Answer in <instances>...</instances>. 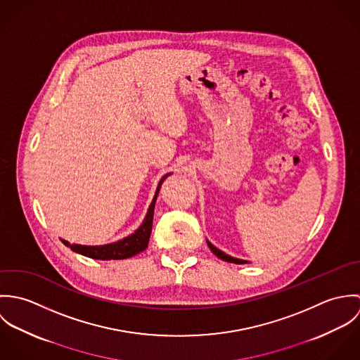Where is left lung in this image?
I'll list each match as a JSON object with an SVG mask.
<instances>
[{"label":"left lung","instance_id":"obj_1","mask_svg":"<svg viewBox=\"0 0 360 360\" xmlns=\"http://www.w3.org/2000/svg\"><path fill=\"white\" fill-rule=\"evenodd\" d=\"M206 243H207V247L210 248V251L216 255L217 257H220L221 260H226V262H230V263H237V264H244V263H248L247 260H243V259H237V257H230V255H227V254H224V252H221L220 250H217L213 244H210L207 240H206Z\"/></svg>","mask_w":360,"mask_h":360}]
</instances>
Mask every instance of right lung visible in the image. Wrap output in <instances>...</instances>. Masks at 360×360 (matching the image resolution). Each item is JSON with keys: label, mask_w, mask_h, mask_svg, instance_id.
I'll list each match as a JSON object with an SVG mask.
<instances>
[{"label": "right lung", "mask_w": 360, "mask_h": 360, "mask_svg": "<svg viewBox=\"0 0 360 360\" xmlns=\"http://www.w3.org/2000/svg\"><path fill=\"white\" fill-rule=\"evenodd\" d=\"M170 176V173L165 174L159 184L158 188L155 191L154 200L151 202V205L148 207L147 216L144 219V221L141 223V226L130 236H127L123 240H119L116 243L112 244H106V245H77V244H69L68 241L62 240V243L69 247L72 251L84 255L87 257H93V259H100V260H110V259H127V257H134L143 251H146V248L148 247V241L151 237V231H153V219H154V209L160 186L163 183V180Z\"/></svg>", "instance_id": "obj_1"}]
</instances>
